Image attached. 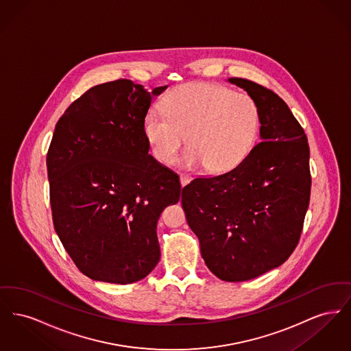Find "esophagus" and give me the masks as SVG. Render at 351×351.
I'll return each instance as SVG.
<instances>
[{
	"label": "esophagus",
	"instance_id": "34e87169",
	"mask_svg": "<svg viewBox=\"0 0 351 351\" xmlns=\"http://www.w3.org/2000/svg\"><path fill=\"white\" fill-rule=\"evenodd\" d=\"M191 182V176L189 175H185V173H182L180 175V183H182V185H186V184L189 183Z\"/></svg>",
	"mask_w": 351,
	"mask_h": 351
}]
</instances>
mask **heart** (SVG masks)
<instances>
[{
    "instance_id": "obj_1",
    "label": "heart",
    "mask_w": 351,
    "mask_h": 351,
    "mask_svg": "<svg viewBox=\"0 0 351 351\" xmlns=\"http://www.w3.org/2000/svg\"><path fill=\"white\" fill-rule=\"evenodd\" d=\"M162 112H149L142 122L154 158L171 165L185 134L188 167L204 165L210 172L238 166L250 152L261 129V109L247 93L218 84L188 83L171 89Z\"/></svg>"
}]
</instances>
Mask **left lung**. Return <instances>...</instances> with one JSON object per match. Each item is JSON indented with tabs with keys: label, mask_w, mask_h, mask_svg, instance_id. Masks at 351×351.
I'll return each mask as SVG.
<instances>
[{
	"label": "left lung",
	"mask_w": 351,
	"mask_h": 351,
	"mask_svg": "<svg viewBox=\"0 0 351 351\" xmlns=\"http://www.w3.org/2000/svg\"><path fill=\"white\" fill-rule=\"evenodd\" d=\"M229 82L258 102L262 142L229 172L185 185L182 205L208 268L221 280L246 282L283 265L299 243L311 199L309 145L276 93Z\"/></svg>",
	"instance_id": "8db88e82"
}]
</instances>
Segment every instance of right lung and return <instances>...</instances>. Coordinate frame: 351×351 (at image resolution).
I'll return each instance as SVG.
<instances>
[{"mask_svg": "<svg viewBox=\"0 0 351 351\" xmlns=\"http://www.w3.org/2000/svg\"><path fill=\"white\" fill-rule=\"evenodd\" d=\"M149 92L128 79L100 84L73 101L47 152L55 232L85 276L130 284L160 259L156 223L180 200L178 173L150 154L142 122Z\"/></svg>", "mask_w": 351, "mask_h": 351, "instance_id": "1", "label": "right lung"}]
</instances>
